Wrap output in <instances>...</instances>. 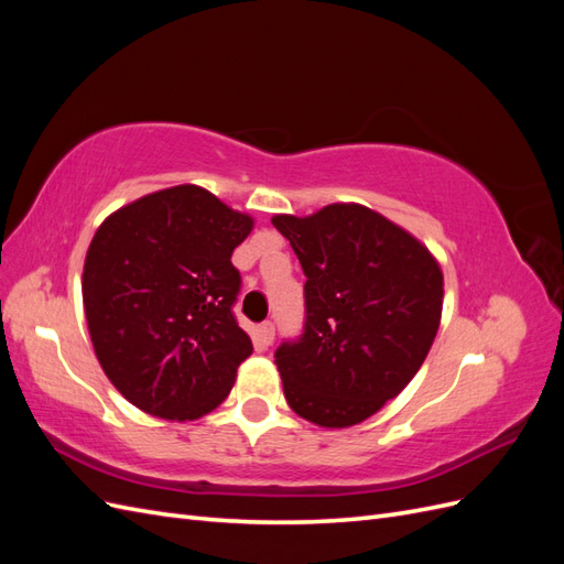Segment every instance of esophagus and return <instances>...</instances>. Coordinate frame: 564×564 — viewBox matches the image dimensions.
Here are the masks:
<instances>
[{
	"instance_id": "esophagus-1",
	"label": "esophagus",
	"mask_w": 564,
	"mask_h": 564,
	"mask_svg": "<svg viewBox=\"0 0 564 564\" xmlns=\"http://www.w3.org/2000/svg\"><path fill=\"white\" fill-rule=\"evenodd\" d=\"M272 338H275V324L265 319L259 324V329H256V340H259L261 348H268L272 344Z\"/></svg>"
}]
</instances>
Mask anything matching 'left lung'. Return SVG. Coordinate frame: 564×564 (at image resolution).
I'll list each match as a JSON object with an SVG mask.
<instances>
[{
	"mask_svg": "<svg viewBox=\"0 0 564 564\" xmlns=\"http://www.w3.org/2000/svg\"><path fill=\"white\" fill-rule=\"evenodd\" d=\"M303 268V332L275 350L284 398L324 429L355 425L400 395L442 315V270L419 240L360 204L275 216Z\"/></svg>",
	"mask_w": 564,
	"mask_h": 564,
	"instance_id": "obj_1",
	"label": "left lung"
}]
</instances>
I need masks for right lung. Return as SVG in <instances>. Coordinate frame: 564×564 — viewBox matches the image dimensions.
<instances>
[{"label": "right lung", "mask_w": 564, "mask_h": 564, "mask_svg": "<svg viewBox=\"0 0 564 564\" xmlns=\"http://www.w3.org/2000/svg\"><path fill=\"white\" fill-rule=\"evenodd\" d=\"M253 220L197 185L145 195L104 220L82 275L100 367L145 414L193 421L228 398L253 346L232 305V251Z\"/></svg>", "instance_id": "1"}]
</instances>
